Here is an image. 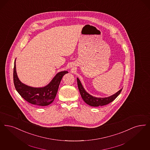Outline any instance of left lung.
I'll return each mask as SVG.
<instances>
[{"label": "left lung", "instance_id": "obj_1", "mask_svg": "<svg viewBox=\"0 0 150 150\" xmlns=\"http://www.w3.org/2000/svg\"><path fill=\"white\" fill-rule=\"evenodd\" d=\"M77 82H78L79 90L80 91L82 99L87 104L92 107L103 106L113 102L114 99L120 95L121 91L122 90V89H121L119 91H118L117 93L113 94L112 96H110L108 97H104V98L99 97L98 98V97L93 96L90 95V94H89L84 89V86H83L80 80L78 78H77Z\"/></svg>", "mask_w": 150, "mask_h": 150}]
</instances>
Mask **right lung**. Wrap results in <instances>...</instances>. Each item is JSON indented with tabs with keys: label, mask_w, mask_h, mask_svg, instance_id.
<instances>
[{
	"label": "right lung",
	"mask_w": 150,
	"mask_h": 150,
	"mask_svg": "<svg viewBox=\"0 0 150 150\" xmlns=\"http://www.w3.org/2000/svg\"><path fill=\"white\" fill-rule=\"evenodd\" d=\"M67 71H62L56 74L51 81L43 87H32L22 83L16 71V60L13 70V81L16 89L20 96L30 104L38 106H47L54 102L56 96L61 80Z\"/></svg>",
	"instance_id": "obj_1"
}]
</instances>
